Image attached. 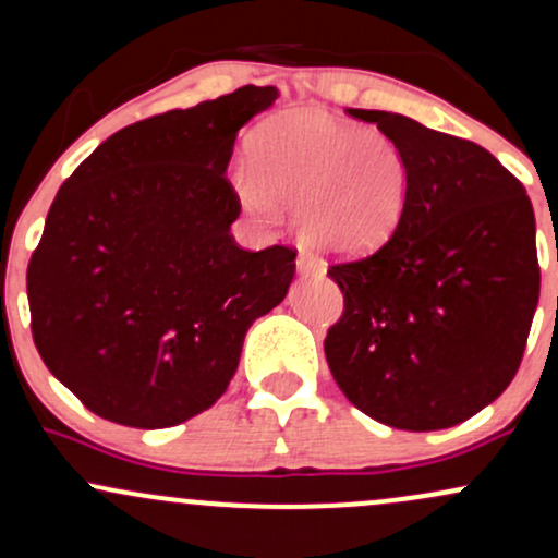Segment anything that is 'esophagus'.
Masks as SVG:
<instances>
[{
    "label": "esophagus",
    "mask_w": 558,
    "mask_h": 558,
    "mask_svg": "<svg viewBox=\"0 0 558 558\" xmlns=\"http://www.w3.org/2000/svg\"><path fill=\"white\" fill-rule=\"evenodd\" d=\"M296 267H299L301 275H325L323 262H317L315 257H310V254H299Z\"/></svg>",
    "instance_id": "obj_1"
}]
</instances>
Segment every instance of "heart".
Segmentation results:
<instances>
[{"label": "heart", "mask_w": 558, "mask_h": 558, "mask_svg": "<svg viewBox=\"0 0 558 558\" xmlns=\"http://www.w3.org/2000/svg\"><path fill=\"white\" fill-rule=\"evenodd\" d=\"M235 172L241 202L275 217L296 213L299 235L332 257H367L393 239L412 194L407 149L380 128L296 110L267 120Z\"/></svg>", "instance_id": "obj_1"}]
</instances>
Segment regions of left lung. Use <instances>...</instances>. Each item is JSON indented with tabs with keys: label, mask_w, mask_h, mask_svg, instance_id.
<instances>
[{
	"label": "left lung",
	"mask_w": 558,
	"mask_h": 558,
	"mask_svg": "<svg viewBox=\"0 0 558 558\" xmlns=\"http://www.w3.org/2000/svg\"><path fill=\"white\" fill-rule=\"evenodd\" d=\"M407 149L412 194L399 230L328 267L343 315L325 336L338 388L399 430L470 420L520 369L541 296L524 185L475 141L380 110H349Z\"/></svg>",
	"instance_id": "obj_1"
}]
</instances>
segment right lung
<instances>
[{
    "label": "right lung",
    "mask_w": 558,
    "mask_h": 558,
    "mask_svg": "<svg viewBox=\"0 0 558 558\" xmlns=\"http://www.w3.org/2000/svg\"><path fill=\"white\" fill-rule=\"evenodd\" d=\"M278 99L243 86L112 133L75 168L31 254L34 343L86 409L157 430L226 393L246 330L286 299L296 248L246 252L226 170L235 133Z\"/></svg>",
    "instance_id": "1"
}]
</instances>
